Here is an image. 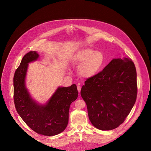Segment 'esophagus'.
<instances>
[{"label": "esophagus", "instance_id": "obj_1", "mask_svg": "<svg viewBox=\"0 0 151 151\" xmlns=\"http://www.w3.org/2000/svg\"><path fill=\"white\" fill-rule=\"evenodd\" d=\"M81 86H77V89H78V91L79 93H80V91H81Z\"/></svg>", "mask_w": 151, "mask_h": 151}]
</instances>
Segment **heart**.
Instances as JSON below:
<instances>
[{"mask_svg": "<svg viewBox=\"0 0 151 151\" xmlns=\"http://www.w3.org/2000/svg\"><path fill=\"white\" fill-rule=\"evenodd\" d=\"M106 62L105 53L86 47L78 50L73 57V63L78 65V74L84 78H91L97 75L104 68Z\"/></svg>", "mask_w": 151, "mask_h": 151, "instance_id": "obj_1", "label": "heart"}]
</instances>
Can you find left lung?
I'll list each match as a JSON object with an SVG mask.
<instances>
[{
    "mask_svg": "<svg viewBox=\"0 0 151 151\" xmlns=\"http://www.w3.org/2000/svg\"><path fill=\"white\" fill-rule=\"evenodd\" d=\"M89 120L101 130L118 127L129 114L137 95V72L129 58L113 59L82 86Z\"/></svg>",
    "mask_w": 151,
    "mask_h": 151,
    "instance_id": "obj_1",
    "label": "left lung"
}]
</instances>
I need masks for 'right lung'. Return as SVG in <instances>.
I'll return each instance as SVG.
<instances>
[{
    "label": "right lung",
    "instance_id": "right-lung-1",
    "mask_svg": "<svg viewBox=\"0 0 151 151\" xmlns=\"http://www.w3.org/2000/svg\"><path fill=\"white\" fill-rule=\"evenodd\" d=\"M39 55L31 51L24 55L13 78L14 102L23 121L35 132L46 136L56 135L65 130L68 122L71 104L78 97L76 84L59 86L45 104L32 99L25 86L28 63L36 61Z\"/></svg>",
    "mask_w": 151,
    "mask_h": 151
}]
</instances>
